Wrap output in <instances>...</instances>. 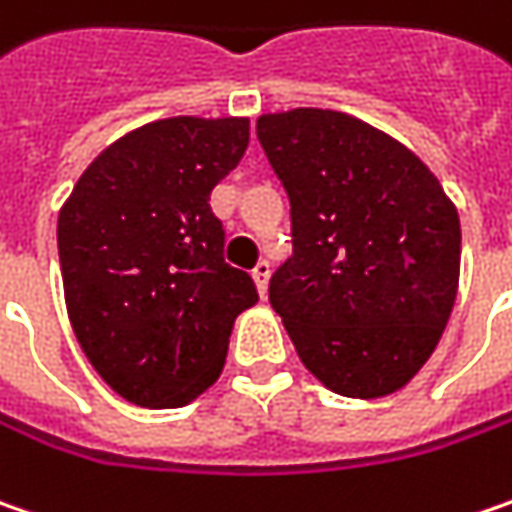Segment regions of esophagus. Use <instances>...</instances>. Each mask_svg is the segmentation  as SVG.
Instances as JSON below:
<instances>
[{"mask_svg": "<svg viewBox=\"0 0 512 512\" xmlns=\"http://www.w3.org/2000/svg\"><path fill=\"white\" fill-rule=\"evenodd\" d=\"M253 279H256V288H259V294L262 296L268 294V279H270L268 259H259V262H256V268H253Z\"/></svg>", "mask_w": 512, "mask_h": 512, "instance_id": "34e87169", "label": "esophagus"}]
</instances>
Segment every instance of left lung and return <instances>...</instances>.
Here are the masks:
<instances>
[{
  "label": "left lung",
  "mask_w": 512,
  "mask_h": 512,
  "mask_svg": "<svg viewBox=\"0 0 512 512\" xmlns=\"http://www.w3.org/2000/svg\"><path fill=\"white\" fill-rule=\"evenodd\" d=\"M259 143L291 201L294 253L270 305L325 389H403L447 328L461 221L415 152L331 109L262 115Z\"/></svg>",
  "instance_id": "obj_1"
}]
</instances>
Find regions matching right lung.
I'll use <instances>...</instances> for the list:
<instances>
[{
	"mask_svg": "<svg viewBox=\"0 0 512 512\" xmlns=\"http://www.w3.org/2000/svg\"><path fill=\"white\" fill-rule=\"evenodd\" d=\"M250 141L247 117H167L103 149L57 221L65 308L94 371L135 406L213 386L256 285L224 262L210 192Z\"/></svg>",
	"mask_w": 512,
	"mask_h": 512,
	"instance_id": "1",
	"label": "right lung"
}]
</instances>
